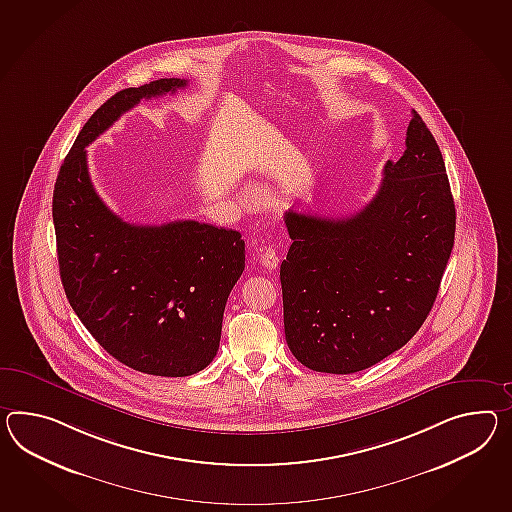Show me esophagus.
Instances as JSON below:
<instances>
[{
  "mask_svg": "<svg viewBox=\"0 0 512 512\" xmlns=\"http://www.w3.org/2000/svg\"><path fill=\"white\" fill-rule=\"evenodd\" d=\"M259 257H261L264 268H268V270H274V268L279 266V257H277V253H275L272 246H261Z\"/></svg>",
  "mask_w": 512,
  "mask_h": 512,
  "instance_id": "esophagus-1",
  "label": "esophagus"
}]
</instances>
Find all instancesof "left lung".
<instances>
[{"mask_svg":"<svg viewBox=\"0 0 512 512\" xmlns=\"http://www.w3.org/2000/svg\"><path fill=\"white\" fill-rule=\"evenodd\" d=\"M405 153L348 218L288 211L281 262L285 337L298 361L353 374L398 351L437 300L455 240V203L437 140L412 111Z\"/></svg>","mask_w":512,"mask_h":512,"instance_id":"1","label":"left lung"}]
</instances>
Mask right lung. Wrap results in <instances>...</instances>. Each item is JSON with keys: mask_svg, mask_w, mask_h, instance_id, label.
<instances>
[{"mask_svg": "<svg viewBox=\"0 0 512 512\" xmlns=\"http://www.w3.org/2000/svg\"><path fill=\"white\" fill-rule=\"evenodd\" d=\"M187 83L170 77L116 92L83 125L53 190L59 272L72 309L116 361L163 377L198 374L216 357L225 301L244 272V240L196 220L124 222L94 190L85 148L140 100Z\"/></svg>", "mask_w": 512, "mask_h": 512, "instance_id": "add662e5", "label": "right lung"}]
</instances>
